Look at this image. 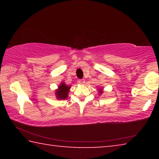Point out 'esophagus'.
<instances>
[{
	"instance_id": "esophagus-1",
	"label": "esophagus",
	"mask_w": 159,
	"mask_h": 159,
	"mask_svg": "<svg viewBox=\"0 0 159 159\" xmlns=\"http://www.w3.org/2000/svg\"><path fill=\"white\" fill-rule=\"evenodd\" d=\"M79 83H80V84L83 85L85 83V80L84 79H79Z\"/></svg>"
}]
</instances>
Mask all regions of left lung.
<instances>
[{"label": "left lung", "instance_id": "obj_1", "mask_svg": "<svg viewBox=\"0 0 159 159\" xmlns=\"http://www.w3.org/2000/svg\"><path fill=\"white\" fill-rule=\"evenodd\" d=\"M99 93H102V89L99 90Z\"/></svg>", "mask_w": 159, "mask_h": 159}]
</instances>
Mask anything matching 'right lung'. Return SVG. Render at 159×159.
<instances>
[{
	"label": "right lung",
	"mask_w": 159,
	"mask_h": 159,
	"mask_svg": "<svg viewBox=\"0 0 159 159\" xmlns=\"http://www.w3.org/2000/svg\"><path fill=\"white\" fill-rule=\"evenodd\" d=\"M70 87L67 86L65 83H63L59 86L58 90L56 91V95L59 99H64L68 96V93L69 91Z\"/></svg>",
	"instance_id": "right-lung-1"
}]
</instances>
